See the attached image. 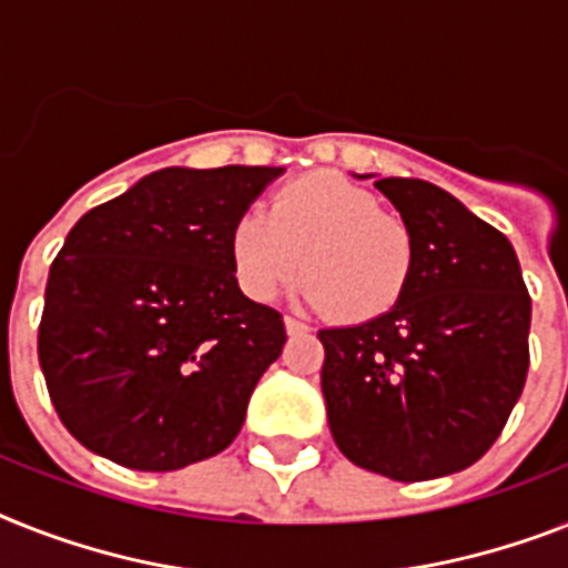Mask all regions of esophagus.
<instances>
[{"label": "esophagus", "mask_w": 568, "mask_h": 568, "mask_svg": "<svg viewBox=\"0 0 568 568\" xmlns=\"http://www.w3.org/2000/svg\"><path fill=\"white\" fill-rule=\"evenodd\" d=\"M284 327H287V334H304V331H307V325H304L302 318L295 316H284Z\"/></svg>", "instance_id": "34e87169"}]
</instances>
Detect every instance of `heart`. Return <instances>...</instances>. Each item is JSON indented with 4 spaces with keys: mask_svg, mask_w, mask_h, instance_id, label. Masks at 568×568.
Segmentation results:
<instances>
[{
    "mask_svg": "<svg viewBox=\"0 0 568 568\" xmlns=\"http://www.w3.org/2000/svg\"><path fill=\"white\" fill-rule=\"evenodd\" d=\"M241 290L270 302L302 270V295L342 322L388 313L409 287L415 237L374 191L339 173H307L246 211L229 237Z\"/></svg>",
    "mask_w": 568,
    "mask_h": 568,
    "instance_id": "b5f03b06",
    "label": "heart"
}]
</instances>
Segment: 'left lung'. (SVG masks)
<instances>
[{
	"instance_id": "left-lung-1",
	"label": "left lung",
	"mask_w": 568,
	"mask_h": 568,
	"mask_svg": "<svg viewBox=\"0 0 568 568\" xmlns=\"http://www.w3.org/2000/svg\"><path fill=\"white\" fill-rule=\"evenodd\" d=\"M415 237L400 302L354 327L318 331L322 395L342 456L395 481L479 462L528 374L531 295L499 229L424 180L374 182Z\"/></svg>"
}]
</instances>
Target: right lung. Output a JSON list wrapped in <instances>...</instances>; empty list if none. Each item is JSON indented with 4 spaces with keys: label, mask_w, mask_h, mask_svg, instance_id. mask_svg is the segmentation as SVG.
Returning <instances> with one entry per match:
<instances>
[{
    "label": "right lung",
    "mask_w": 568,
    "mask_h": 568,
    "mask_svg": "<svg viewBox=\"0 0 568 568\" xmlns=\"http://www.w3.org/2000/svg\"><path fill=\"white\" fill-rule=\"evenodd\" d=\"M284 168H162L87 211L49 270L37 354L87 449L165 473L217 456L287 342L241 293L229 237Z\"/></svg>",
    "instance_id": "add662e5"
}]
</instances>
